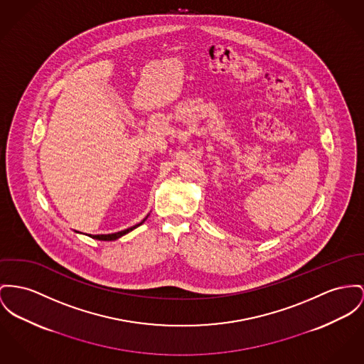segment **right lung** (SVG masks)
I'll list each match as a JSON object with an SVG mask.
<instances>
[{
    "label": "right lung",
    "mask_w": 364,
    "mask_h": 364,
    "mask_svg": "<svg viewBox=\"0 0 364 364\" xmlns=\"http://www.w3.org/2000/svg\"><path fill=\"white\" fill-rule=\"evenodd\" d=\"M146 218H147V217H146ZM146 218L144 219L142 222H139L138 225H135V226H132V228H128V229L122 230V232H117V233H110V235H90V237H92V239H97V240H103V242H112V240H117V239H120V237L124 236V235H127V233H129L131 230H134L135 228L141 226V225L145 222Z\"/></svg>",
    "instance_id": "1"
}]
</instances>
